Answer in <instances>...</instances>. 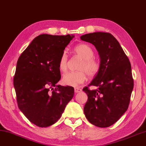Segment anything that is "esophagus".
Here are the masks:
<instances>
[{"label":"esophagus","instance_id":"34e87169","mask_svg":"<svg viewBox=\"0 0 146 146\" xmlns=\"http://www.w3.org/2000/svg\"><path fill=\"white\" fill-rule=\"evenodd\" d=\"M82 91V89H80L79 88H75V92L77 94V93L80 92Z\"/></svg>","mask_w":146,"mask_h":146}]
</instances>
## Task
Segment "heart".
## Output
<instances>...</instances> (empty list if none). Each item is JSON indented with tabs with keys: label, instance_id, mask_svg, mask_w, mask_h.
<instances>
[{
	"label": "heart",
	"instance_id": "heart-1",
	"mask_svg": "<svg viewBox=\"0 0 146 146\" xmlns=\"http://www.w3.org/2000/svg\"><path fill=\"white\" fill-rule=\"evenodd\" d=\"M74 51L83 60L79 67L80 71H71L66 73L63 77V82L66 85L75 87L83 83L85 80L86 73L84 71L89 77H94L96 75L99 70V64L96 61L92 59L94 53L89 46L84 44H79L76 46ZM67 54L66 52H64L59 60V68L61 71H65L67 69Z\"/></svg>",
	"mask_w": 146,
	"mask_h": 146
}]
</instances>
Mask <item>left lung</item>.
<instances>
[{"label":"left lung","instance_id":"obj_1","mask_svg":"<svg viewBox=\"0 0 146 146\" xmlns=\"http://www.w3.org/2000/svg\"><path fill=\"white\" fill-rule=\"evenodd\" d=\"M80 39L94 46L100 56L99 70L88 86L82 90L88 96L84 113L96 127H110L127 111L133 90L131 65L119 42L111 34L95 32Z\"/></svg>","mask_w":146,"mask_h":146}]
</instances>
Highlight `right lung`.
<instances>
[{
	"mask_svg": "<svg viewBox=\"0 0 146 146\" xmlns=\"http://www.w3.org/2000/svg\"><path fill=\"white\" fill-rule=\"evenodd\" d=\"M73 35H40L19 56L14 78L18 108L32 123L47 127L62 117L74 88L57 84L60 56Z\"/></svg>",
	"mask_w": 146,
	"mask_h": 146,
	"instance_id": "right-lung-1",
	"label": "right lung"
}]
</instances>
